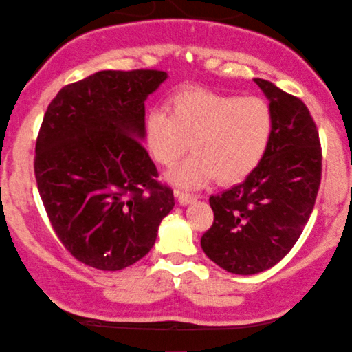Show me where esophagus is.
Here are the masks:
<instances>
[{"mask_svg":"<svg viewBox=\"0 0 352 352\" xmlns=\"http://www.w3.org/2000/svg\"><path fill=\"white\" fill-rule=\"evenodd\" d=\"M175 196L177 197V201H179L181 204H189V203H192V201L197 199L196 195H189V192L179 191V189H175Z\"/></svg>","mask_w":352,"mask_h":352,"instance_id":"esophagus-1","label":"esophagus"}]
</instances>
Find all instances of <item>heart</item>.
I'll list each match as a JSON object with an SVG mask.
<instances>
[{
  "label": "heart",
  "instance_id": "heart-1",
  "mask_svg": "<svg viewBox=\"0 0 352 352\" xmlns=\"http://www.w3.org/2000/svg\"><path fill=\"white\" fill-rule=\"evenodd\" d=\"M168 109H153L146 116L144 143L157 164L171 168L191 141L195 153L169 175L173 183L188 188L214 176L221 183L250 176L266 155L274 131L271 106L258 96L184 88L173 94Z\"/></svg>",
  "mask_w": 352,
  "mask_h": 352
}]
</instances>
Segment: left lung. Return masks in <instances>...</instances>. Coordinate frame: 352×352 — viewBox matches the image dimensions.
<instances>
[{"mask_svg":"<svg viewBox=\"0 0 352 352\" xmlns=\"http://www.w3.org/2000/svg\"><path fill=\"white\" fill-rule=\"evenodd\" d=\"M270 100L274 131L266 155L243 183L209 197L214 223L201 238L211 261L232 274L278 264L301 236L321 184V143L299 98L256 78Z\"/></svg>","mask_w":352,"mask_h":352,"instance_id":"left-lung-1","label":"left lung"}]
</instances>
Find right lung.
Segmentation results:
<instances>
[{
  "label": "right lung",
  "mask_w": 352,
  "mask_h": 352,
  "mask_svg": "<svg viewBox=\"0 0 352 352\" xmlns=\"http://www.w3.org/2000/svg\"><path fill=\"white\" fill-rule=\"evenodd\" d=\"M157 69L100 71L59 89L36 140L34 176L51 226L71 256L120 271L155 246L175 206L144 140V101Z\"/></svg>",
  "instance_id": "right-lung-1"
}]
</instances>
